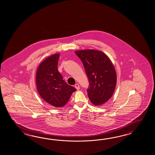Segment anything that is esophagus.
Returning a JSON list of instances; mask_svg holds the SVG:
<instances>
[{
    "mask_svg": "<svg viewBox=\"0 0 155 155\" xmlns=\"http://www.w3.org/2000/svg\"><path fill=\"white\" fill-rule=\"evenodd\" d=\"M74 87L76 88V89L77 90H79V88H80V87H79V85L78 84V83H77L75 84V86H74Z\"/></svg>",
    "mask_w": 155,
    "mask_h": 155,
    "instance_id": "1",
    "label": "esophagus"
}]
</instances>
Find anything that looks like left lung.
I'll use <instances>...</instances> for the list:
<instances>
[{
  "label": "left lung",
  "instance_id": "8db88e82",
  "mask_svg": "<svg viewBox=\"0 0 155 155\" xmlns=\"http://www.w3.org/2000/svg\"><path fill=\"white\" fill-rule=\"evenodd\" d=\"M75 53L83 63L89 86L88 97L94 105H100L111 97L117 84L113 64L105 54L96 50H82Z\"/></svg>",
  "mask_w": 155,
  "mask_h": 155
}]
</instances>
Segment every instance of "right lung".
<instances>
[{
  "mask_svg": "<svg viewBox=\"0 0 155 155\" xmlns=\"http://www.w3.org/2000/svg\"><path fill=\"white\" fill-rule=\"evenodd\" d=\"M59 54L47 58L39 65L36 77L38 92L46 102L55 107L64 106L76 89L68 85L58 70Z\"/></svg>",
  "mask_w": 155,
  "mask_h": 155,
  "instance_id": "1",
  "label": "right lung"
}]
</instances>
